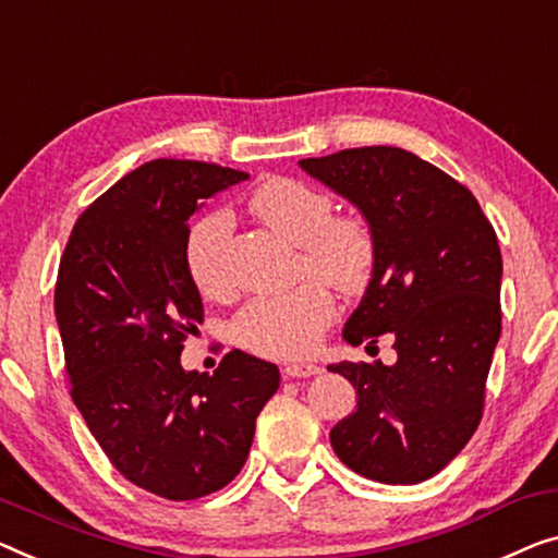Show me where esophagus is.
Returning <instances> with one entry per match:
<instances>
[{
	"mask_svg": "<svg viewBox=\"0 0 558 558\" xmlns=\"http://www.w3.org/2000/svg\"><path fill=\"white\" fill-rule=\"evenodd\" d=\"M320 365H311V363H290L282 368V376L286 378H311L318 376Z\"/></svg>",
	"mask_w": 558,
	"mask_h": 558,
	"instance_id": "esophagus-1",
	"label": "esophagus"
}]
</instances>
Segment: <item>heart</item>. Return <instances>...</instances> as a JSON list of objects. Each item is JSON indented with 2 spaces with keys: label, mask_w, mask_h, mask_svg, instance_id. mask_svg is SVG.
Masks as SVG:
<instances>
[{
  "label": "heart",
  "mask_w": 558,
  "mask_h": 558,
  "mask_svg": "<svg viewBox=\"0 0 558 558\" xmlns=\"http://www.w3.org/2000/svg\"><path fill=\"white\" fill-rule=\"evenodd\" d=\"M247 210L265 228L295 245L303 268L320 282L307 280L288 293L255 298L238 313L232 332L238 343L253 353L301 359L318 345L336 315L325 287L353 295L371 282L378 260L376 235L368 220L359 215H332V199L326 193L288 178L263 182L247 199ZM226 238L228 218L220 213L205 215L187 232L190 278L207 298H220L228 290L222 265Z\"/></svg>",
  "instance_id": "b5f03b06"
}]
</instances>
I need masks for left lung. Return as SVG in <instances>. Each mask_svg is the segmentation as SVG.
Here are the masks:
<instances>
[{
	"mask_svg": "<svg viewBox=\"0 0 558 558\" xmlns=\"http://www.w3.org/2000/svg\"><path fill=\"white\" fill-rule=\"evenodd\" d=\"M301 168L359 207L378 260L343 328L351 345L396 338L398 361L336 363L359 393L330 446L380 484H421L451 463L484 415L501 336V251L469 187L401 147H353Z\"/></svg>",
	"mask_w": 558,
	"mask_h": 558,
	"instance_id": "left-lung-1",
	"label": "left lung"
}]
</instances>
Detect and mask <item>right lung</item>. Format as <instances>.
Here are the masks:
<instances>
[{
	"mask_svg": "<svg viewBox=\"0 0 558 558\" xmlns=\"http://www.w3.org/2000/svg\"><path fill=\"white\" fill-rule=\"evenodd\" d=\"M243 180L247 172L210 162L140 165L80 215L60 260L54 315L72 401L114 469L170 501L238 476L255 418L280 386L276 363L243 351L213 376L180 363L203 323L187 220Z\"/></svg>",
	"mask_w": 558,
	"mask_h": 558,
	"instance_id": "1",
	"label": "right lung"
}]
</instances>
